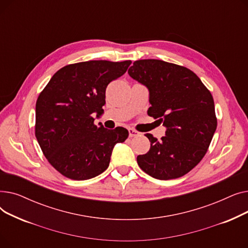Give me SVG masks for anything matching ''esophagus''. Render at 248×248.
<instances>
[{"label": "esophagus", "instance_id": "esophagus-1", "mask_svg": "<svg viewBox=\"0 0 248 248\" xmlns=\"http://www.w3.org/2000/svg\"><path fill=\"white\" fill-rule=\"evenodd\" d=\"M138 135H139V133L137 131H135V129L128 128V136H129V138H134V137H136Z\"/></svg>", "mask_w": 248, "mask_h": 248}]
</instances>
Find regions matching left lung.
<instances>
[{
  "label": "left lung",
  "instance_id": "1",
  "mask_svg": "<svg viewBox=\"0 0 248 248\" xmlns=\"http://www.w3.org/2000/svg\"><path fill=\"white\" fill-rule=\"evenodd\" d=\"M127 73L148 87V114L167 128L161 140L146 135L151 148L138 155V165L159 180L184 176L203 159L216 131L211 93L193 71L163 60L135 61Z\"/></svg>",
  "mask_w": 248,
  "mask_h": 248
}]
</instances>
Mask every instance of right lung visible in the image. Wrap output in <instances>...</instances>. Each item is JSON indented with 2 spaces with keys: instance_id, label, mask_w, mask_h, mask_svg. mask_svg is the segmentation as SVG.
Here are the masks:
<instances>
[{
  "instance_id": "right-lung-1",
  "label": "right lung",
  "mask_w": 248,
  "mask_h": 248,
  "mask_svg": "<svg viewBox=\"0 0 248 248\" xmlns=\"http://www.w3.org/2000/svg\"><path fill=\"white\" fill-rule=\"evenodd\" d=\"M132 61L91 60L59 69L36 102L35 136L54 169L72 180L94 178L108 169L113 147L127 129L94 124L106 104L109 82L125 73Z\"/></svg>"
}]
</instances>
